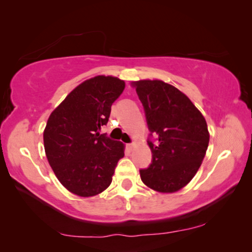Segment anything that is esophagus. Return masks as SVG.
<instances>
[{
	"label": "esophagus",
	"mask_w": 252,
	"mask_h": 252,
	"mask_svg": "<svg viewBox=\"0 0 252 252\" xmlns=\"http://www.w3.org/2000/svg\"><path fill=\"white\" fill-rule=\"evenodd\" d=\"M134 146H136V144H127V145H126L127 150H129V151H132Z\"/></svg>",
	"instance_id": "esophagus-1"
}]
</instances>
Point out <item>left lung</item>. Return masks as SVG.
I'll list each match as a JSON object with an SVG mask.
<instances>
[{"label": "left lung", "mask_w": 252, "mask_h": 252, "mask_svg": "<svg viewBox=\"0 0 252 252\" xmlns=\"http://www.w3.org/2000/svg\"><path fill=\"white\" fill-rule=\"evenodd\" d=\"M131 86L144 106L147 125L158 134L147 141L152 164L140 170V178L160 193H175L185 187L207 153L208 126L204 116L185 94L161 80H139Z\"/></svg>", "instance_id": "left-lung-1"}]
</instances>
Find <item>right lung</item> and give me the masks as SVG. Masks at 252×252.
Segmentation results:
<instances>
[{
	"mask_svg": "<svg viewBox=\"0 0 252 252\" xmlns=\"http://www.w3.org/2000/svg\"><path fill=\"white\" fill-rule=\"evenodd\" d=\"M125 88V81L118 77H91L70 91L49 116L43 132L45 155L60 184L75 195L104 192L125 157V144L99 133Z\"/></svg>",
	"mask_w": 252,
	"mask_h": 252,
	"instance_id": "add662e5",
	"label": "right lung"
}]
</instances>
